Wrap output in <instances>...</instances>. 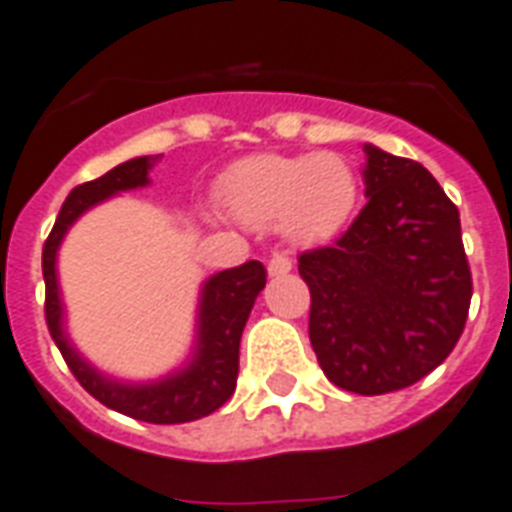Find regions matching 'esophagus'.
<instances>
[{
	"instance_id": "obj_1",
	"label": "esophagus",
	"mask_w": 512,
	"mask_h": 512,
	"mask_svg": "<svg viewBox=\"0 0 512 512\" xmlns=\"http://www.w3.org/2000/svg\"><path fill=\"white\" fill-rule=\"evenodd\" d=\"M291 257L288 255H274L271 260H268V274L271 277H282V274H288L291 271Z\"/></svg>"
}]
</instances>
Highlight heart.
I'll return each mask as SVG.
<instances>
[{
	"label": "heart",
	"instance_id": "obj_1",
	"mask_svg": "<svg viewBox=\"0 0 512 512\" xmlns=\"http://www.w3.org/2000/svg\"><path fill=\"white\" fill-rule=\"evenodd\" d=\"M355 169L335 152L280 155L257 152L235 160L216 182L232 219L280 230L296 244H318L346 227L357 207Z\"/></svg>",
	"mask_w": 512,
	"mask_h": 512
}]
</instances>
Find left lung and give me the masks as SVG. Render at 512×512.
Segmentation results:
<instances>
[{
    "label": "left lung",
    "mask_w": 512,
    "mask_h": 512,
    "mask_svg": "<svg viewBox=\"0 0 512 512\" xmlns=\"http://www.w3.org/2000/svg\"><path fill=\"white\" fill-rule=\"evenodd\" d=\"M366 207L332 246L299 257L310 343L332 385L377 396L441 366L471 305L460 213L416 160L363 146Z\"/></svg>",
    "instance_id": "1"
}]
</instances>
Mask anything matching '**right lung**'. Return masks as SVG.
Wrapping results in <instances>:
<instances>
[{
    "instance_id": "add662e5",
    "label": "right lung",
    "mask_w": 512,
    "mask_h": 512,
    "mask_svg": "<svg viewBox=\"0 0 512 512\" xmlns=\"http://www.w3.org/2000/svg\"><path fill=\"white\" fill-rule=\"evenodd\" d=\"M160 155L132 157L116 169L102 174L99 180L77 185L63 202L57 221L44 244V282H46V324L55 338L63 360L85 391L102 405L124 416L149 421V424H185L210 416L219 410L232 393L238 380V349L246 318L252 313L257 293L266 288V268L257 260L244 266L227 268L202 282L199 305H196V335L191 355L180 368L166 377L149 382L116 380L80 355V349L66 332V305L57 282V249L63 244L71 224L102 205L121 191H135L149 185V171Z\"/></svg>"
}]
</instances>
